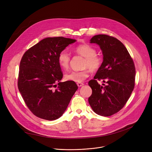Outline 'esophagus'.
<instances>
[{
  "instance_id": "obj_1",
  "label": "esophagus",
  "mask_w": 152,
  "mask_h": 152,
  "mask_svg": "<svg viewBox=\"0 0 152 152\" xmlns=\"http://www.w3.org/2000/svg\"><path fill=\"white\" fill-rule=\"evenodd\" d=\"M84 84L83 83H81V82H79V83H77V85L79 86V87H81V86H82Z\"/></svg>"
}]
</instances>
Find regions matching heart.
Listing matches in <instances>:
<instances>
[{
  "mask_svg": "<svg viewBox=\"0 0 152 152\" xmlns=\"http://www.w3.org/2000/svg\"><path fill=\"white\" fill-rule=\"evenodd\" d=\"M75 51L78 54L85 57L83 61V67L85 69L81 71L71 72L65 76V79L67 80L75 82H82L89 76L90 69L94 72L99 70L102 64V58L96 54V50L88 45H81L76 47ZM59 66L63 70H67L69 67L70 56L66 51L61 52L58 57Z\"/></svg>",
  "mask_w": 152,
  "mask_h": 152,
  "instance_id": "1",
  "label": "heart"
}]
</instances>
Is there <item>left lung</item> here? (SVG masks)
I'll use <instances>...</instances> for the list:
<instances>
[{
  "instance_id": "left-lung-1",
  "label": "left lung",
  "mask_w": 152,
  "mask_h": 152,
  "mask_svg": "<svg viewBox=\"0 0 152 152\" xmlns=\"http://www.w3.org/2000/svg\"><path fill=\"white\" fill-rule=\"evenodd\" d=\"M90 42L100 46L103 62L94 79L88 82L92 89L88 102L97 114L108 117L121 110L131 96L135 86V65L124 45L113 37L97 35ZM96 79L107 85L101 86Z\"/></svg>"
}]
</instances>
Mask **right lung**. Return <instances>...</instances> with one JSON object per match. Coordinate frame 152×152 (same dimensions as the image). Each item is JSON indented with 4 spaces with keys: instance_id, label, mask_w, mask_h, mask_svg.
Listing matches in <instances>:
<instances>
[{
    "instance_id": "1",
    "label": "right lung",
    "mask_w": 152,
    "mask_h": 152,
    "mask_svg": "<svg viewBox=\"0 0 152 152\" xmlns=\"http://www.w3.org/2000/svg\"><path fill=\"white\" fill-rule=\"evenodd\" d=\"M76 41L62 37H48L28 49L21 58L18 88L37 117L47 120L59 118L77 90L73 81L60 82L63 75L58 61L59 53Z\"/></svg>"
}]
</instances>
